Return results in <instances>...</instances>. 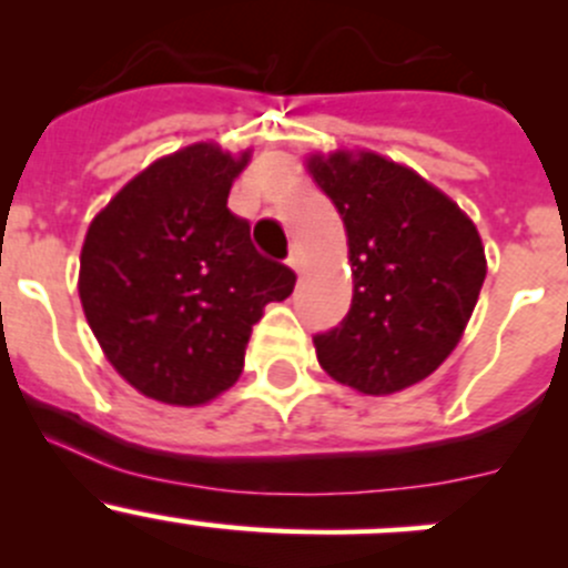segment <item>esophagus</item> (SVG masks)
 I'll return each instance as SVG.
<instances>
[{"label":"esophagus","instance_id":"esophagus-1","mask_svg":"<svg viewBox=\"0 0 568 568\" xmlns=\"http://www.w3.org/2000/svg\"><path fill=\"white\" fill-rule=\"evenodd\" d=\"M302 263H305V255H302L300 244H291V252H288V266L294 268V272H302Z\"/></svg>","mask_w":568,"mask_h":568}]
</instances>
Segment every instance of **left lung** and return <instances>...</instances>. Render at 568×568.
Wrapping results in <instances>:
<instances>
[{
    "label": "left lung",
    "mask_w": 568,
    "mask_h": 568,
    "mask_svg": "<svg viewBox=\"0 0 568 568\" xmlns=\"http://www.w3.org/2000/svg\"><path fill=\"white\" fill-rule=\"evenodd\" d=\"M307 170L346 225L354 277L346 318L313 335L321 368L365 395L417 385L454 352L478 302L486 257L473 220L379 153H313Z\"/></svg>",
    "instance_id": "left-lung-1"
}]
</instances>
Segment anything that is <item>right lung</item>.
<instances>
[{"label":"right lung","mask_w":568,"mask_h":568,"mask_svg":"<svg viewBox=\"0 0 568 568\" xmlns=\"http://www.w3.org/2000/svg\"><path fill=\"white\" fill-rule=\"evenodd\" d=\"M250 151L197 142L131 178L90 222L79 300L120 376L148 398L200 406L236 385L252 324L296 274L227 209Z\"/></svg>","instance_id":"right-lung-1"}]
</instances>
